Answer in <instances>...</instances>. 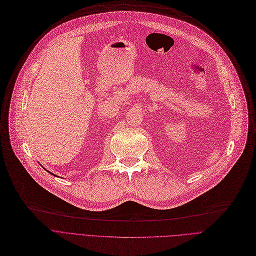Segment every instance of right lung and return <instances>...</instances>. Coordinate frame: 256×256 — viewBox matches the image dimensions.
Returning a JSON list of instances; mask_svg holds the SVG:
<instances>
[{"instance_id": "add662e5", "label": "right lung", "mask_w": 256, "mask_h": 256, "mask_svg": "<svg viewBox=\"0 0 256 256\" xmlns=\"http://www.w3.org/2000/svg\"><path fill=\"white\" fill-rule=\"evenodd\" d=\"M48 173H50L51 175H54V174H53V173H51V172H48ZM54 176H56V175H54Z\"/></svg>"}]
</instances>
